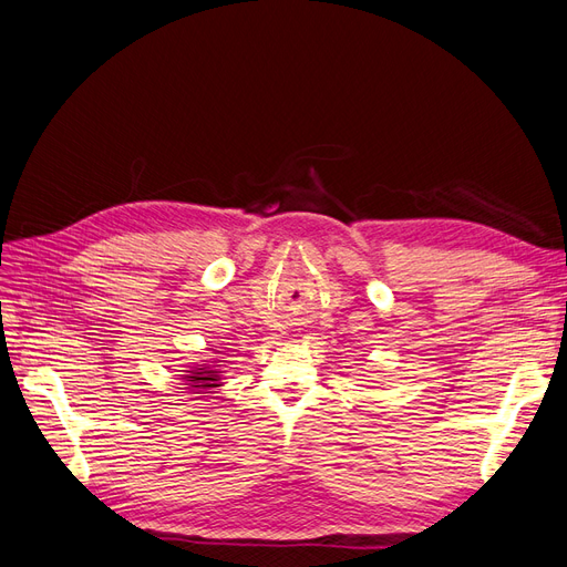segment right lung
<instances>
[{
    "instance_id": "1",
    "label": "right lung",
    "mask_w": 567,
    "mask_h": 567,
    "mask_svg": "<svg viewBox=\"0 0 567 567\" xmlns=\"http://www.w3.org/2000/svg\"><path fill=\"white\" fill-rule=\"evenodd\" d=\"M219 373H221V371H214L212 367H203V364H200V367L188 371V375H184V379L192 381L188 385L196 388L198 392H203V390L219 388Z\"/></svg>"
}]
</instances>
